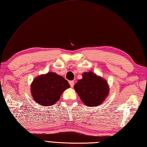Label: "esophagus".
<instances>
[{"label":"esophagus","mask_w":147,"mask_h":147,"mask_svg":"<svg viewBox=\"0 0 147 147\" xmlns=\"http://www.w3.org/2000/svg\"><path fill=\"white\" fill-rule=\"evenodd\" d=\"M69 85L71 87H74V81H70L69 82Z\"/></svg>","instance_id":"34e87169"}]
</instances>
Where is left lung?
Listing matches in <instances>:
<instances>
[{"label": "left lung", "mask_w": 147, "mask_h": 147, "mask_svg": "<svg viewBox=\"0 0 147 147\" xmlns=\"http://www.w3.org/2000/svg\"><path fill=\"white\" fill-rule=\"evenodd\" d=\"M74 88L83 104L90 107L101 105L110 92L108 82L92 71L83 73Z\"/></svg>", "instance_id": "1"}]
</instances>
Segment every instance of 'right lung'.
I'll return each instance as SVG.
<instances>
[{"label":"right lung","instance_id":"add662e5","mask_svg":"<svg viewBox=\"0 0 147 147\" xmlns=\"http://www.w3.org/2000/svg\"><path fill=\"white\" fill-rule=\"evenodd\" d=\"M70 87L67 80L55 73L41 74L34 79L30 85L31 94L36 102L50 106L60 99L64 90Z\"/></svg>","mask_w":147,"mask_h":147}]
</instances>
